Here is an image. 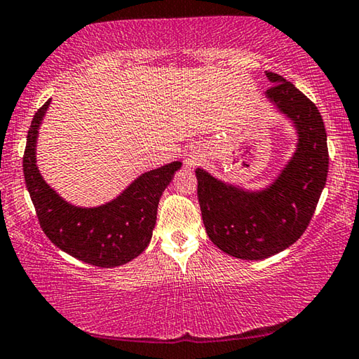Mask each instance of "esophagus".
Segmentation results:
<instances>
[{"label": "esophagus", "instance_id": "1", "mask_svg": "<svg viewBox=\"0 0 359 359\" xmlns=\"http://www.w3.org/2000/svg\"><path fill=\"white\" fill-rule=\"evenodd\" d=\"M186 163H187V167H194V165H197V163H198V156L189 154V156L186 157Z\"/></svg>", "mask_w": 359, "mask_h": 359}]
</instances>
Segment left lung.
Returning a JSON list of instances; mask_svg holds the SVG:
<instances>
[{"label":"left lung","instance_id":"8db88e82","mask_svg":"<svg viewBox=\"0 0 359 359\" xmlns=\"http://www.w3.org/2000/svg\"><path fill=\"white\" fill-rule=\"evenodd\" d=\"M266 97L290 117L297 146L278 178L262 191H246L196 170L197 197L211 242L237 259L259 261L301 238L326 184L329 154L325 122L313 102L280 74Z\"/></svg>","mask_w":359,"mask_h":359}]
</instances>
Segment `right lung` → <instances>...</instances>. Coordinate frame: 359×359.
I'll return each instance as SVG.
<instances>
[{
  "instance_id": "obj_1",
  "label": "right lung",
  "mask_w": 359,
  "mask_h": 359,
  "mask_svg": "<svg viewBox=\"0 0 359 359\" xmlns=\"http://www.w3.org/2000/svg\"><path fill=\"white\" fill-rule=\"evenodd\" d=\"M50 100L33 116L23 154V176L39 226L57 248L97 267H117L140 256L149 245L162 192L181 162L138 176L114 201L95 208L65 202L46 183L36 165V138Z\"/></svg>"
}]
</instances>
